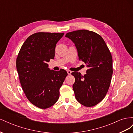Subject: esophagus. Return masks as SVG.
<instances>
[{
	"label": "esophagus",
	"mask_w": 133,
	"mask_h": 133,
	"mask_svg": "<svg viewBox=\"0 0 133 133\" xmlns=\"http://www.w3.org/2000/svg\"><path fill=\"white\" fill-rule=\"evenodd\" d=\"M67 73L69 75H70L71 74V71L70 70H67Z\"/></svg>",
	"instance_id": "1"
}]
</instances>
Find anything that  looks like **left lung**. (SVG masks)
Returning <instances> with one entry per match:
<instances>
[{
  "label": "left lung",
  "mask_w": 133,
  "mask_h": 133,
  "mask_svg": "<svg viewBox=\"0 0 133 133\" xmlns=\"http://www.w3.org/2000/svg\"><path fill=\"white\" fill-rule=\"evenodd\" d=\"M78 50L79 59L88 69L83 76L73 72L75 82L73 85L77 101L87 107L102 102L109 88L112 75V59L103 38L94 31L78 30L66 34Z\"/></svg>",
  "instance_id": "1"
}]
</instances>
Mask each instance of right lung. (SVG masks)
I'll return each instance as SVG.
<instances>
[{"label":"right lung","mask_w":133,"mask_h":133,"mask_svg":"<svg viewBox=\"0 0 133 133\" xmlns=\"http://www.w3.org/2000/svg\"><path fill=\"white\" fill-rule=\"evenodd\" d=\"M64 33L38 32L22 45L16 66L22 89L29 101L41 109L50 108L58 101L59 89L67 72L50 70L47 62L54 59L56 44Z\"/></svg>","instance_id":"1"}]
</instances>
